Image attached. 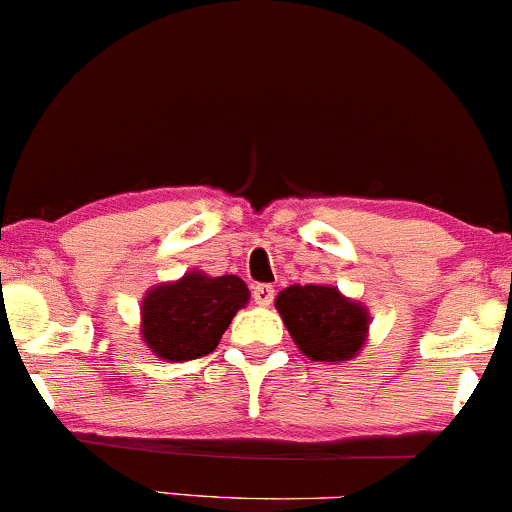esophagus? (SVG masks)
<instances>
[{
    "mask_svg": "<svg viewBox=\"0 0 512 512\" xmlns=\"http://www.w3.org/2000/svg\"><path fill=\"white\" fill-rule=\"evenodd\" d=\"M274 286H269V284H257V286H252V298H255V303L257 305H269L274 301Z\"/></svg>",
    "mask_w": 512,
    "mask_h": 512,
    "instance_id": "obj_1",
    "label": "esophagus"
}]
</instances>
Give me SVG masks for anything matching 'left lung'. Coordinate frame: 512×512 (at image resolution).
Listing matches in <instances>:
<instances>
[{
	"label": "left lung",
	"mask_w": 512,
	"mask_h": 512,
	"mask_svg": "<svg viewBox=\"0 0 512 512\" xmlns=\"http://www.w3.org/2000/svg\"><path fill=\"white\" fill-rule=\"evenodd\" d=\"M293 342L313 361H349L366 342L368 313L334 286H289L276 296Z\"/></svg>",
	"instance_id": "8db88e82"
}]
</instances>
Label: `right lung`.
<instances>
[{
  "label": "right lung",
  "mask_w": 512,
  "mask_h": 512,
  "mask_svg": "<svg viewBox=\"0 0 512 512\" xmlns=\"http://www.w3.org/2000/svg\"><path fill=\"white\" fill-rule=\"evenodd\" d=\"M250 291L233 274H185L175 284L156 286L142 305L144 342L166 361H192L219 346L233 315L248 303Z\"/></svg>",
  "instance_id": "1"
}]
</instances>
